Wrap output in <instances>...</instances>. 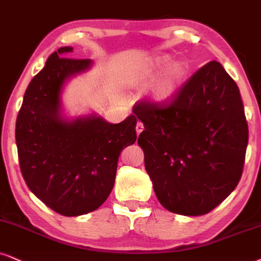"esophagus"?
<instances>
[{"instance_id":"obj_1","label":"esophagus","mask_w":261,"mask_h":261,"mask_svg":"<svg viewBox=\"0 0 261 261\" xmlns=\"http://www.w3.org/2000/svg\"><path fill=\"white\" fill-rule=\"evenodd\" d=\"M136 130H137L138 136H139L141 132L144 130V124L141 123V122H138V123H137V125H136Z\"/></svg>"}]
</instances>
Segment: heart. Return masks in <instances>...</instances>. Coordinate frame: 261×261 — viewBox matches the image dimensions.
Returning <instances> with one entry per match:
<instances>
[{"label":"heart","instance_id":"heart-1","mask_svg":"<svg viewBox=\"0 0 261 261\" xmlns=\"http://www.w3.org/2000/svg\"><path fill=\"white\" fill-rule=\"evenodd\" d=\"M172 60L169 54H157V56L145 60L139 66L134 67L127 75V81L132 86H143L153 79L163 67L162 75L150 89L151 100L162 104L174 98L180 91L189 75V65L184 60Z\"/></svg>","mask_w":261,"mask_h":261}]
</instances>
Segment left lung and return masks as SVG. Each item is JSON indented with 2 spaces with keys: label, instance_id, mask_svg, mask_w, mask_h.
Instances as JSON below:
<instances>
[{
  "label": "left lung",
  "instance_id": "8db88e82",
  "mask_svg": "<svg viewBox=\"0 0 261 261\" xmlns=\"http://www.w3.org/2000/svg\"><path fill=\"white\" fill-rule=\"evenodd\" d=\"M145 129L138 144L160 203L188 217L207 214L242 175L248 124L236 82L211 62L182 85L169 105L133 108Z\"/></svg>",
  "mask_w": 261,
  "mask_h": 261
}]
</instances>
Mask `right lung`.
<instances>
[{"label": "right lung", "mask_w": 261, "mask_h": 261, "mask_svg": "<svg viewBox=\"0 0 261 261\" xmlns=\"http://www.w3.org/2000/svg\"><path fill=\"white\" fill-rule=\"evenodd\" d=\"M62 47L29 83L15 124L22 178L44 204L65 217L95 211L115 184L121 151L137 140V117L120 123L89 114L67 118L62 93L67 81L92 67L91 59H71Z\"/></svg>", "instance_id": "obj_1"}]
</instances>
